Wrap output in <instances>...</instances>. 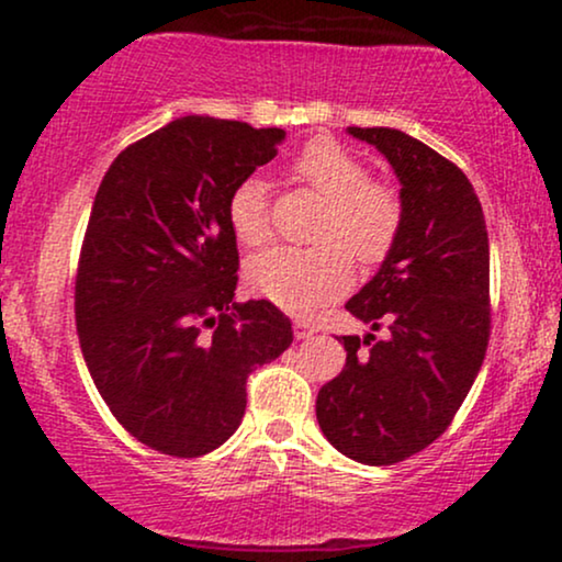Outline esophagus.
<instances>
[{
	"mask_svg": "<svg viewBox=\"0 0 562 562\" xmlns=\"http://www.w3.org/2000/svg\"><path fill=\"white\" fill-rule=\"evenodd\" d=\"M293 330H295V338H299V340H308V338H314L317 327L308 325V322H303V319H295Z\"/></svg>",
	"mask_w": 562,
	"mask_h": 562,
	"instance_id": "34e87169",
	"label": "esophagus"
}]
</instances>
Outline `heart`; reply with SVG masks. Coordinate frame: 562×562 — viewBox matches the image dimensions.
I'll return each instance as SVG.
<instances>
[{"instance_id": "b5f03b06", "label": "heart", "mask_w": 562, "mask_h": 562, "mask_svg": "<svg viewBox=\"0 0 562 562\" xmlns=\"http://www.w3.org/2000/svg\"><path fill=\"white\" fill-rule=\"evenodd\" d=\"M293 171L327 200V211L314 232L319 243L312 248L272 245L248 261L245 274L263 299L288 312L306 314L351 285L348 252L364 267H375L391 254L402 232L404 209L393 187L372 182L362 160L333 139L308 142ZM227 218L243 245L267 240V184L261 177H245L232 190Z\"/></svg>"}]
</instances>
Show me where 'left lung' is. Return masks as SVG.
I'll return each mask as SVG.
<instances>
[{
    "label": "left lung",
    "instance_id": "1",
    "mask_svg": "<svg viewBox=\"0 0 562 562\" xmlns=\"http://www.w3.org/2000/svg\"><path fill=\"white\" fill-rule=\"evenodd\" d=\"M391 164L398 240L346 303L380 341L344 335L346 367L317 393V423L340 454L393 465L449 428L488 346V232L473 184L451 160L389 126H348Z\"/></svg>",
    "mask_w": 562,
    "mask_h": 562
}]
</instances>
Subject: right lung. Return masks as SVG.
I'll use <instances>...</instances> for the list:
<instances>
[{
  "label": "right lung",
  "mask_w": 562,
  "mask_h": 562,
  "mask_svg": "<svg viewBox=\"0 0 562 562\" xmlns=\"http://www.w3.org/2000/svg\"><path fill=\"white\" fill-rule=\"evenodd\" d=\"M282 128L184 115L102 177L76 277L83 362L145 447L200 457L245 415V380L293 344L274 303H235L232 190L277 156Z\"/></svg>",
  "instance_id": "obj_1"
}]
</instances>
